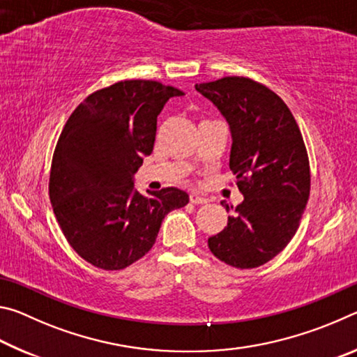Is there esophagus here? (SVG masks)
<instances>
[{
  "label": "esophagus",
  "instance_id": "1",
  "mask_svg": "<svg viewBox=\"0 0 357 357\" xmlns=\"http://www.w3.org/2000/svg\"><path fill=\"white\" fill-rule=\"evenodd\" d=\"M208 202H209L208 198L202 197L200 193H195V192L190 193V203H193V204H203V203H208Z\"/></svg>",
  "mask_w": 357,
  "mask_h": 357
}]
</instances>
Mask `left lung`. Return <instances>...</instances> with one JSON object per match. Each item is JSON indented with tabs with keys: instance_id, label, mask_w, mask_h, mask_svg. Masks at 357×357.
I'll list each match as a JSON object with an SVG mask.
<instances>
[{
	"instance_id": "8db88e82",
	"label": "left lung",
	"mask_w": 357,
	"mask_h": 357,
	"mask_svg": "<svg viewBox=\"0 0 357 357\" xmlns=\"http://www.w3.org/2000/svg\"><path fill=\"white\" fill-rule=\"evenodd\" d=\"M195 89L228 123L229 168L244 195L227 227L208 239L209 250L233 268H258L285 249L309 200L304 140L285 102L250 78L225 77Z\"/></svg>"
}]
</instances>
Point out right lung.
Instances as JSON below:
<instances>
[{
	"instance_id": "1",
	"label": "right lung",
	"mask_w": 357,
	"mask_h": 357,
	"mask_svg": "<svg viewBox=\"0 0 357 357\" xmlns=\"http://www.w3.org/2000/svg\"><path fill=\"white\" fill-rule=\"evenodd\" d=\"M183 94L159 82H118L88 96L66 123L48 192L68 243L96 268L124 269L144 257L165 215L189 203L178 187L144 197L134 183L153 153L157 116Z\"/></svg>"
}]
</instances>
